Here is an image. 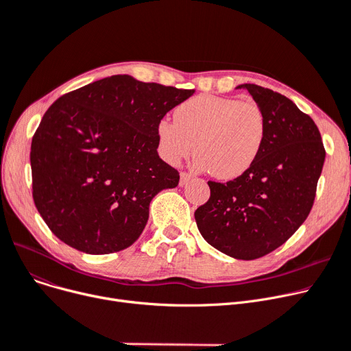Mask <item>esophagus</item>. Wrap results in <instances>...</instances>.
I'll return each instance as SVG.
<instances>
[{"instance_id":"esophagus-1","label":"esophagus","mask_w":351,"mask_h":351,"mask_svg":"<svg viewBox=\"0 0 351 351\" xmlns=\"http://www.w3.org/2000/svg\"><path fill=\"white\" fill-rule=\"evenodd\" d=\"M193 180V176L189 173H181L180 174V185H185L189 181Z\"/></svg>"}]
</instances>
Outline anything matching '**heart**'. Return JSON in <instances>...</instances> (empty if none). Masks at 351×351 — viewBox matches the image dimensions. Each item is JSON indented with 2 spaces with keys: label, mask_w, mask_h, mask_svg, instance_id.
Segmentation results:
<instances>
[{
  "label": "heart",
  "mask_w": 351,
  "mask_h": 351,
  "mask_svg": "<svg viewBox=\"0 0 351 351\" xmlns=\"http://www.w3.org/2000/svg\"><path fill=\"white\" fill-rule=\"evenodd\" d=\"M160 156L170 164L195 153L194 164L219 180H234L248 171L263 147L266 119L255 101L199 95L174 109V123L160 120Z\"/></svg>",
  "instance_id": "1"
}]
</instances>
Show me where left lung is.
I'll use <instances>...</instances> for the list:
<instances>
[{
    "label": "left lung",
    "mask_w": 351,
    "mask_h": 351,
    "mask_svg": "<svg viewBox=\"0 0 351 351\" xmlns=\"http://www.w3.org/2000/svg\"><path fill=\"white\" fill-rule=\"evenodd\" d=\"M246 89L266 119L254 166L228 182L208 181L210 199L194 217L202 238L235 259L252 261L279 248L313 207L326 152L320 132L286 96L252 84Z\"/></svg>",
    "instance_id": "obj_1"
}]
</instances>
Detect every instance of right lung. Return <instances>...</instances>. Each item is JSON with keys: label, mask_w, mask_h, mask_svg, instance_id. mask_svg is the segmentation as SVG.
<instances>
[{"label": "right lung", "mask_w": 351, "mask_h": 351, "mask_svg": "<svg viewBox=\"0 0 351 351\" xmlns=\"http://www.w3.org/2000/svg\"><path fill=\"white\" fill-rule=\"evenodd\" d=\"M194 92L114 75L47 110L31 144L32 195L62 242L105 255L138 239L152 199L180 181L157 153V125Z\"/></svg>", "instance_id": "right-lung-1"}]
</instances>
